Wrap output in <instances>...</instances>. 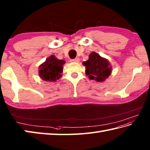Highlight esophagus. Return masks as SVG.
<instances>
[{
    "label": "esophagus",
    "instance_id": "esophagus-1",
    "mask_svg": "<svg viewBox=\"0 0 150 150\" xmlns=\"http://www.w3.org/2000/svg\"><path fill=\"white\" fill-rule=\"evenodd\" d=\"M71 62H73V63H78L79 62V58H75V59H71Z\"/></svg>",
    "mask_w": 150,
    "mask_h": 150
}]
</instances>
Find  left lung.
Returning <instances> with one entry per match:
<instances>
[{
  "instance_id": "obj_1",
  "label": "left lung",
  "mask_w": 150,
  "mask_h": 150,
  "mask_svg": "<svg viewBox=\"0 0 150 150\" xmlns=\"http://www.w3.org/2000/svg\"><path fill=\"white\" fill-rule=\"evenodd\" d=\"M85 66V74L90 79L102 82L111 74L112 67L110 66L108 60L101 57L94 52L91 53L88 59L83 62Z\"/></svg>"
}]
</instances>
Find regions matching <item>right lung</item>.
<instances>
[{"mask_svg": "<svg viewBox=\"0 0 150 150\" xmlns=\"http://www.w3.org/2000/svg\"><path fill=\"white\" fill-rule=\"evenodd\" d=\"M64 60L58 59L53 55L48 57L45 62L39 66V75L42 80L55 81L62 77Z\"/></svg>", "mask_w": 150, "mask_h": 150, "instance_id": "add662e5", "label": "right lung"}]
</instances>
